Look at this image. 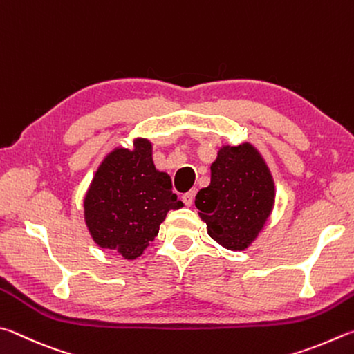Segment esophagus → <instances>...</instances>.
Here are the masks:
<instances>
[{
	"instance_id": "1",
	"label": "esophagus",
	"mask_w": 354,
	"mask_h": 354,
	"mask_svg": "<svg viewBox=\"0 0 354 354\" xmlns=\"http://www.w3.org/2000/svg\"><path fill=\"white\" fill-rule=\"evenodd\" d=\"M194 196H196V191L194 189H191V191H188V193H185L182 196V201L185 202V205L189 207L191 203H193V201H194Z\"/></svg>"
}]
</instances>
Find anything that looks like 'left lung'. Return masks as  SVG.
<instances>
[{"label": "left lung", "mask_w": 354, "mask_h": 354, "mask_svg": "<svg viewBox=\"0 0 354 354\" xmlns=\"http://www.w3.org/2000/svg\"><path fill=\"white\" fill-rule=\"evenodd\" d=\"M275 187L264 160L249 142L224 146L212 165V183L196 196L208 234L230 250H244L274 207Z\"/></svg>", "instance_id": "left-lung-1"}]
</instances>
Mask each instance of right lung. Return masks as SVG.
I'll return each mask as SVG.
<instances>
[{
	"label": "right lung",
	"instance_id": "right-lung-1",
	"mask_svg": "<svg viewBox=\"0 0 354 354\" xmlns=\"http://www.w3.org/2000/svg\"><path fill=\"white\" fill-rule=\"evenodd\" d=\"M133 146L132 151L118 147L104 158L84 201L95 243L126 259L138 258L167 212L183 207L169 176L155 169L151 142L138 138Z\"/></svg>",
	"mask_w": 354,
	"mask_h": 354
}]
</instances>
